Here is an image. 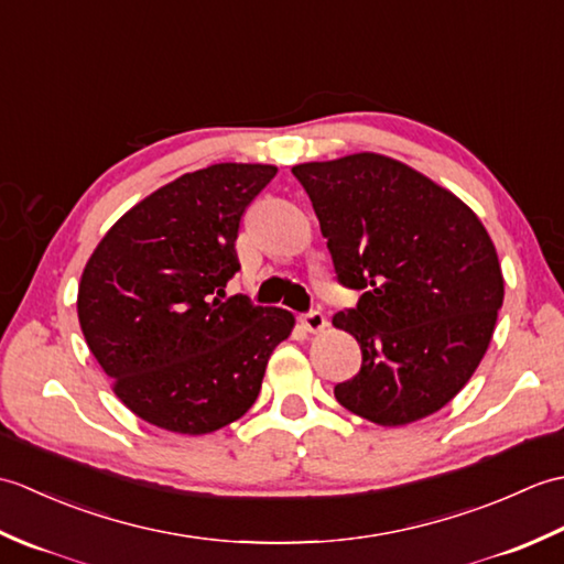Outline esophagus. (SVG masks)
<instances>
[{"mask_svg": "<svg viewBox=\"0 0 564 564\" xmlns=\"http://www.w3.org/2000/svg\"><path fill=\"white\" fill-rule=\"evenodd\" d=\"M301 325H303L307 332L317 334V332H322V329L327 327V319H325V315L319 313V310H310V313H305V315L301 317Z\"/></svg>", "mask_w": 564, "mask_h": 564, "instance_id": "34e87169", "label": "esophagus"}]
</instances>
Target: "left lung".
I'll return each instance as SVG.
<instances>
[{"label": "left lung", "instance_id": "1", "mask_svg": "<svg viewBox=\"0 0 564 564\" xmlns=\"http://www.w3.org/2000/svg\"><path fill=\"white\" fill-rule=\"evenodd\" d=\"M356 307L332 325L361 346V370L334 388L346 410L402 426L448 404L492 341L505 301L480 218L429 176L376 152L293 166Z\"/></svg>", "mask_w": 564, "mask_h": 564}]
</instances>
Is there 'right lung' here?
<instances>
[{
    "label": "right lung",
    "mask_w": 564,
    "mask_h": 564,
    "mask_svg": "<svg viewBox=\"0 0 564 564\" xmlns=\"http://www.w3.org/2000/svg\"><path fill=\"white\" fill-rule=\"evenodd\" d=\"M273 176L271 164L235 162L178 176L130 208L84 267V339L148 424L188 436L232 424L289 339V310L223 301L239 271V220Z\"/></svg>",
    "instance_id": "add662e5"
}]
</instances>
